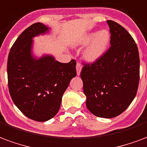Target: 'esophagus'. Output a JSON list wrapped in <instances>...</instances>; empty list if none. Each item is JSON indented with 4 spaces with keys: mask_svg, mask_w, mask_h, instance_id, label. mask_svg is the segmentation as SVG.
Instances as JSON below:
<instances>
[{
    "mask_svg": "<svg viewBox=\"0 0 147 147\" xmlns=\"http://www.w3.org/2000/svg\"><path fill=\"white\" fill-rule=\"evenodd\" d=\"M82 65L80 64V63H77V65H76V71H77V75L78 76H79L80 75V73H81V71H82Z\"/></svg>",
    "mask_w": 147,
    "mask_h": 147,
    "instance_id": "obj_1",
    "label": "esophagus"
}]
</instances>
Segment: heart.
Wrapping results in <instances>:
<instances>
[{
	"mask_svg": "<svg viewBox=\"0 0 147 147\" xmlns=\"http://www.w3.org/2000/svg\"><path fill=\"white\" fill-rule=\"evenodd\" d=\"M111 42V33L107 29L99 32H91L84 35L76 42L78 46H86L83 52V57L88 62L98 61L107 51Z\"/></svg>",
	"mask_w": 147,
	"mask_h": 147,
	"instance_id": "b5f03b06",
	"label": "heart"
}]
</instances>
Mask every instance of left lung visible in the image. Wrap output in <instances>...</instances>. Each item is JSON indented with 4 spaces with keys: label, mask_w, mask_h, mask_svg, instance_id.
Returning a JSON list of instances; mask_svg holds the SVG:
<instances>
[{
    "label": "left lung",
    "mask_w": 147,
    "mask_h": 147,
    "mask_svg": "<svg viewBox=\"0 0 147 147\" xmlns=\"http://www.w3.org/2000/svg\"><path fill=\"white\" fill-rule=\"evenodd\" d=\"M111 47L81 71L86 104L93 115L104 118L118 116L136 95L140 81V56L136 43L124 27L107 21Z\"/></svg>",
    "instance_id": "1"
}]
</instances>
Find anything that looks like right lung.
<instances>
[{"mask_svg":"<svg viewBox=\"0 0 147 147\" xmlns=\"http://www.w3.org/2000/svg\"><path fill=\"white\" fill-rule=\"evenodd\" d=\"M49 27L32 24L22 32L7 58L10 95L18 109L30 119L46 121L59 111L61 98L71 79L76 76V61L61 63L51 55H32V38L44 34Z\"/></svg>","mask_w":147,"mask_h":147,"instance_id":"right-lung-1","label":"right lung"}]
</instances>
